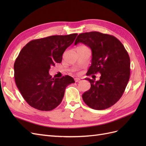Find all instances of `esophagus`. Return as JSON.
I'll return each mask as SVG.
<instances>
[{
  "mask_svg": "<svg viewBox=\"0 0 146 146\" xmlns=\"http://www.w3.org/2000/svg\"><path fill=\"white\" fill-rule=\"evenodd\" d=\"M74 80H75V82H78L80 81V79L79 78H75Z\"/></svg>",
  "mask_w": 146,
  "mask_h": 146,
  "instance_id": "1",
  "label": "esophagus"
}]
</instances>
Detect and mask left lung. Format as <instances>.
I'll return each mask as SVG.
<instances>
[{
  "mask_svg": "<svg viewBox=\"0 0 146 146\" xmlns=\"http://www.w3.org/2000/svg\"><path fill=\"white\" fill-rule=\"evenodd\" d=\"M82 42L92 50L91 65L86 75L99 72L100 80L85 78L90 89L83 100L90 108L101 110L115 104L121 99L129 80L130 60L124 46L113 35L91 32L78 35L75 45Z\"/></svg>",
  "mask_w": 146,
  "mask_h": 146,
  "instance_id": "obj_1",
  "label": "left lung"
}]
</instances>
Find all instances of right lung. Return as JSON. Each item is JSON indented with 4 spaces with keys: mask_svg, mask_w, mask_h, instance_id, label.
Wrapping results in <instances>:
<instances>
[{
    "mask_svg": "<svg viewBox=\"0 0 146 146\" xmlns=\"http://www.w3.org/2000/svg\"><path fill=\"white\" fill-rule=\"evenodd\" d=\"M77 35L33 39L22 48L14 64L15 79L21 95L32 107L41 111L54 110L62 101L66 88L75 83L69 76L52 78L48 70L61 62L64 52Z\"/></svg>",
    "mask_w": 146,
    "mask_h": 146,
    "instance_id": "add662e5",
    "label": "right lung"
}]
</instances>
